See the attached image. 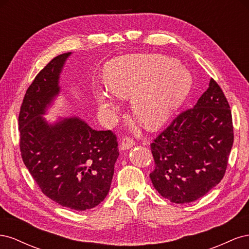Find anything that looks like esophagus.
<instances>
[{
    "label": "esophagus",
    "mask_w": 249,
    "mask_h": 249,
    "mask_svg": "<svg viewBox=\"0 0 249 249\" xmlns=\"http://www.w3.org/2000/svg\"><path fill=\"white\" fill-rule=\"evenodd\" d=\"M135 144V142L132 138H129V137H125L123 139L122 143H120V150H127L130 149L131 147H133V145Z\"/></svg>",
    "instance_id": "34e87169"
}]
</instances>
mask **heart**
Instances as JSON below:
<instances>
[{"label": "heart", "instance_id": "heart-1", "mask_svg": "<svg viewBox=\"0 0 249 249\" xmlns=\"http://www.w3.org/2000/svg\"><path fill=\"white\" fill-rule=\"evenodd\" d=\"M103 80L111 91L97 89L93 97L103 110L116 108V96H131L139 122L150 129L169 119L189 95L192 77L178 60L158 54H135L113 59L104 67Z\"/></svg>", "mask_w": 249, "mask_h": 249}]
</instances>
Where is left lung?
I'll return each instance as SVG.
<instances>
[{"label": "left lung", "instance_id": "8db88e82", "mask_svg": "<svg viewBox=\"0 0 249 249\" xmlns=\"http://www.w3.org/2000/svg\"><path fill=\"white\" fill-rule=\"evenodd\" d=\"M231 112L221 88L209 87L190 110L179 114L150 145L155 189L175 203L206 195L222 179L233 142Z\"/></svg>", "mask_w": 249, "mask_h": 249}]
</instances>
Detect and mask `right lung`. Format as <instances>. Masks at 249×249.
I'll list each match as a JSON object with an SVG mask.
<instances>
[{"label": "right lung", "instance_id": "add662e5", "mask_svg": "<svg viewBox=\"0 0 249 249\" xmlns=\"http://www.w3.org/2000/svg\"><path fill=\"white\" fill-rule=\"evenodd\" d=\"M71 53L55 57L37 74L20 107V152L44 195L62 207L85 211L109 193L119 156L115 135L95 131L79 116L44 115L61 91L60 76Z\"/></svg>", "mask_w": 249, "mask_h": 249}]
</instances>
